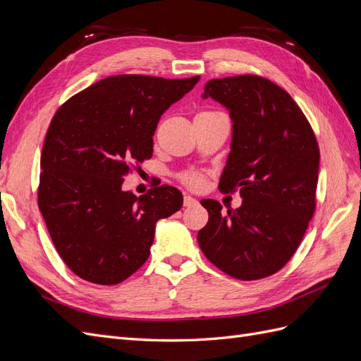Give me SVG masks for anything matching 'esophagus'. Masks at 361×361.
Wrapping results in <instances>:
<instances>
[{
    "label": "esophagus",
    "instance_id": "34e87169",
    "mask_svg": "<svg viewBox=\"0 0 361 361\" xmlns=\"http://www.w3.org/2000/svg\"><path fill=\"white\" fill-rule=\"evenodd\" d=\"M183 204L185 206H195V204H199V202L195 200L194 197H191V195H185V197H183Z\"/></svg>",
    "mask_w": 361,
    "mask_h": 361
}]
</instances>
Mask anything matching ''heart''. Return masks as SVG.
<instances>
[{
    "label": "heart",
    "instance_id": "1",
    "mask_svg": "<svg viewBox=\"0 0 361 361\" xmlns=\"http://www.w3.org/2000/svg\"><path fill=\"white\" fill-rule=\"evenodd\" d=\"M207 113H215V111H203L200 114H207ZM180 180L183 185H187L190 188H200L203 185V176L197 173H183L180 174Z\"/></svg>",
    "mask_w": 361,
    "mask_h": 361
}]
</instances>
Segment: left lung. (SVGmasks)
<instances>
[{"label":"left lung","mask_w":361,"mask_h":361,"mask_svg":"<svg viewBox=\"0 0 361 361\" xmlns=\"http://www.w3.org/2000/svg\"><path fill=\"white\" fill-rule=\"evenodd\" d=\"M203 97L223 104L233 122L218 188H239L228 209L202 200L209 214L197 241L212 264L238 280L276 274L297 251L316 207L319 146L290 94L259 75L207 81Z\"/></svg>","instance_id":"8db88e82"}]
</instances>
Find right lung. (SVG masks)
Returning a JSON list of instances; mask_svg holds the SVG:
<instances>
[{
    "label": "right lung",
    "mask_w": 361,
    "mask_h": 361,
    "mask_svg": "<svg viewBox=\"0 0 361 361\" xmlns=\"http://www.w3.org/2000/svg\"><path fill=\"white\" fill-rule=\"evenodd\" d=\"M199 80L108 76L54 114L37 204L60 257L78 277L110 286L133 276L150 255L157 221L182 207V192L170 185L137 197L122 183L152 158L162 113Z\"/></svg>",
    "instance_id": "right-lung-1"
}]
</instances>
